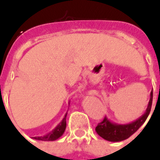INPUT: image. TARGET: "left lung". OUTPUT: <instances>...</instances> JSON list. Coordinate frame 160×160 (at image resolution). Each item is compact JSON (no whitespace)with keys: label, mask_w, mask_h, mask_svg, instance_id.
<instances>
[{"label":"left lung","mask_w":160,"mask_h":160,"mask_svg":"<svg viewBox=\"0 0 160 160\" xmlns=\"http://www.w3.org/2000/svg\"><path fill=\"white\" fill-rule=\"evenodd\" d=\"M152 103V90L150 93V99L148 102V107L146 109L145 113L141 117L134 122L125 124L113 122L107 117H105L100 123L98 124V126L96 127V132L103 139L111 142H118L126 140L128 137H130L134 133H135L141 127V125L146 122L151 111Z\"/></svg>","instance_id":"1"}]
</instances>
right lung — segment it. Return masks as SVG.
<instances>
[{
    "label": "right lung",
    "mask_w": 160,
    "mask_h": 160,
    "mask_svg": "<svg viewBox=\"0 0 160 160\" xmlns=\"http://www.w3.org/2000/svg\"><path fill=\"white\" fill-rule=\"evenodd\" d=\"M67 112L64 118L62 120V122H60L57 126H56L52 131H50L49 133H48L45 135H42V136H35L33 137V139L35 140H38V141H54L57 140L58 138H60L65 132V129H66L67 122H66V118H67Z\"/></svg>",
    "instance_id": "1"
}]
</instances>
